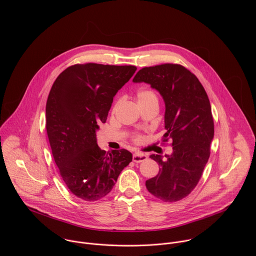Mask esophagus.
<instances>
[{"mask_svg":"<svg viewBox=\"0 0 256 256\" xmlns=\"http://www.w3.org/2000/svg\"><path fill=\"white\" fill-rule=\"evenodd\" d=\"M146 160V154H141V152H136V154H134V156H133V162H144V160Z\"/></svg>","mask_w":256,"mask_h":256,"instance_id":"obj_1","label":"esophagus"}]
</instances>
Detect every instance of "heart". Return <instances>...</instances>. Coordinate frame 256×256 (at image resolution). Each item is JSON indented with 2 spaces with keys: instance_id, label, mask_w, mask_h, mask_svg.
<instances>
[{
  "instance_id": "1",
  "label": "heart",
  "mask_w": 256,
  "mask_h": 256,
  "mask_svg": "<svg viewBox=\"0 0 256 256\" xmlns=\"http://www.w3.org/2000/svg\"><path fill=\"white\" fill-rule=\"evenodd\" d=\"M136 100L138 102V106H143V104H158V96L156 94V92L148 88H143L137 90L136 92ZM118 102H115L113 110H115L118 106ZM143 137L141 135H135L133 137V140L135 143H140L142 141Z\"/></svg>"
}]
</instances>
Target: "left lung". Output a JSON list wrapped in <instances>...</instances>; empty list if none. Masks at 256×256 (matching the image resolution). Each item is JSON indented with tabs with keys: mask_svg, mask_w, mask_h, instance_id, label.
<instances>
[{
	"mask_svg": "<svg viewBox=\"0 0 256 256\" xmlns=\"http://www.w3.org/2000/svg\"><path fill=\"white\" fill-rule=\"evenodd\" d=\"M158 90L166 102L162 144L172 141V154H150L158 174L146 182L148 191L164 202L188 196L199 182L210 156L214 120L207 92L197 76L180 64L142 68L133 78Z\"/></svg>",
	"mask_w": 256,
	"mask_h": 256,
	"instance_id": "1",
	"label": "left lung"
}]
</instances>
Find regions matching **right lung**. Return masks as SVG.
<instances>
[{
    "instance_id": "right-lung-1",
    "label": "right lung",
    "mask_w": 256,
    "mask_h": 256,
    "mask_svg": "<svg viewBox=\"0 0 256 256\" xmlns=\"http://www.w3.org/2000/svg\"><path fill=\"white\" fill-rule=\"evenodd\" d=\"M136 70L132 65L76 64L60 74L50 90L46 131L52 154L63 182L80 199L106 197L132 162L127 150H100L96 132L106 123L116 92Z\"/></svg>"
}]
</instances>
